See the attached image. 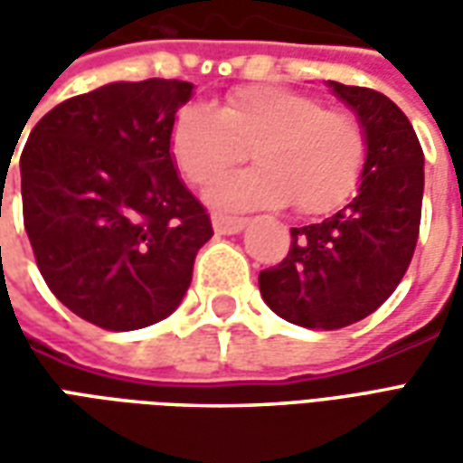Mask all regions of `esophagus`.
<instances>
[{"instance_id":"34e87169","label":"esophagus","mask_w":463,"mask_h":463,"mask_svg":"<svg viewBox=\"0 0 463 463\" xmlns=\"http://www.w3.org/2000/svg\"><path fill=\"white\" fill-rule=\"evenodd\" d=\"M245 218H232V215H213V228L218 235H235L245 228Z\"/></svg>"}]
</instances>
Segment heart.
<instances>
[{
    "instance_id": "heart-1",
    "label": "heart",
    "mask_w": 463,
    "mask_h": 463,
    "mask_svg": "<svg viewBox=\"0 0 463 463\" xmlns=\"http://www.w3.org/2000/svg\"><path fill=\"white\" fill-rule=\"evenodd\" d=\"M259 165L222 179L208 198L225 208L282 205L325 215L354 195L367 165V133L357 116L327 109L320 96L282 86H245L218 111L183 106L171 126V153L191 185H208L244 157Z\"/></svg>"
}]
</instances>
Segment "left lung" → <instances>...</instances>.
<instances>
[{
    "mask_svg": "<svg viewBox=\"0 0 463 463\" xmlns=\"http://www.w3.org/2000/svg\"><path fill=\"white\" fill-rule=\"evenodd\" d=\"M367 133L357 195L330 218L292 228L288 258L260 272V295L282 320L340 330L364 320L394 292L419 238L424 153L392 99L327 81Z\"/></svg>",
    "mask_w": 463,
    "mask_h": 463,
    "instance_id": "1",
    "label": "left lung"
}]
</instances>
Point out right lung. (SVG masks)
Listing matches in <instances>:
<instances>
[{"instance_id":"obj_1","label":"right lung","mask_w":463,"mask_h":463,"mask_svg":"<svg viewBox=\"0 0 463 463\" xmlns=\"http://www.w3.org/2000/svg\"><path fill=\"white\" fill-rule=\"evenodd\" d=\"M191 96L175 79L106 84L54 106L24 143L22 205L39 272L96 327L168 317L211 241L171 153L173 118Z\"/></svg>"}]
</instances>
